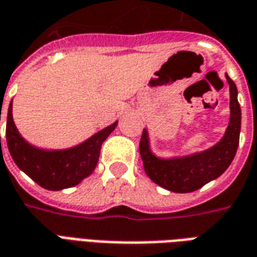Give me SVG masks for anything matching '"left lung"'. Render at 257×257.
<instances>
[{
    "label": "left lung",
    "mask_w": 257,
    "mask_h": 257,
    "mask_svg": "<svg viewBox=\"0 0 257 257\" xmlns=\"http://www.w3.org/2000/svg\"><path fill=\"white\" fill-rule=\"evenodd\" d=\"M226 78L230 85V122L217 145L193 156L161 160L150 151L149 135L146 129L143 131L139 151L145 172L154 183L173 193H191L219 178L230 167L239 143L241 107L237 99V86L227 74Z\"/></svg>",
    "instance_id": "8db88e82"
}]
</instances>
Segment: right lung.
<instances>
[{"label":"right lung","instance_id":"obj_1","mask_svg":"<svg viewBox=\"0 0 257 257\" xmlns=\"http://www.w3.org/2000/svg\"><path fill=\"white\" fill-rule=\"evenodd\" d=\"M115 126L117 121L73 149L41 150L20 136L15 126L11 101L7 117V145L15 164L36 183L47 190H63L77 186L95 171L101 145Z\"/></svg>","mask_w":257,"mask_h":257}]
</instances>
